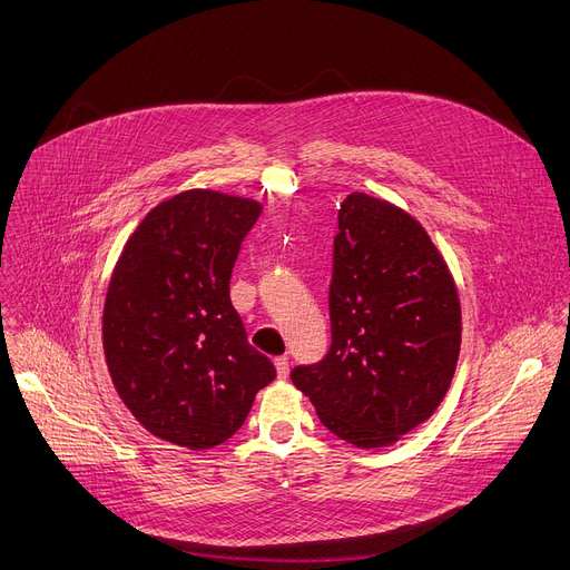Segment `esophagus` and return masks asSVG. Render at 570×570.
Returning a JSON list of instances; mask_svg holds the SVG:
<instances>
[{
  "label": "esophagus",
  "instance_id": "1",
  "mask_svg": "<svg viewBox=\"0 0 570 570\" xmlns=\"http://www.w3.org/2000/svg\"><path fill=\"white\" fill-rule=\"evenodd\" d=\"M275 368H277V377L286 380L288 377V356H277L275 358Z\"/></svg>",
  "mask_w": 570,
  "mask_h": 570
}]
</instances>
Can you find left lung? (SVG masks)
I'll return each instance as SVG.
<instances>
[{
  "mask_svg": "<svg viewBox=\"0 0 570 570\" xmlns=\"http://www.w3.org/2000/svg\"><path fill=\"white\" fill-rule=\"evenodd\" d=\"M332 347L291 373L321 423L354 448H384L443 402L461 345L454 277L425 227L389 199L338 209L330 284Z\"/></svg>",
  "mask_w": 570,
  "mask_h": 570,
  "instance_id": "left-lung-1",
  "label": "left lung"
}]
</instances>
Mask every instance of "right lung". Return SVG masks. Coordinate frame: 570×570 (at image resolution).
I'll use <instances>...</instances> for the list:
<instances>
[{"mask_svg": "<svg viewBox=\"0 0 570 570\" xmlns=\"http://www.w3.org/2000/svg\"><path fill=\"white\" fill-rule=\"evenodd\" d=\"M258 214L256 199L190 188L154 206L118 256L101 345L120 400L161 441L225 443L275 380L229 299L240 240Z\"/></svg>", "mask_w": 570, "mask_h": 570, "instance_id": "right-lung-1", "label": "right lung"}]
</instances>
